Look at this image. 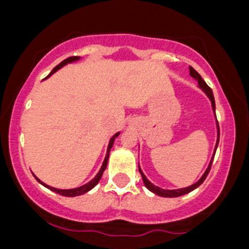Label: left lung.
<instances>
[{
  "label": "left lung",
  "mask_w": 249,
  "mask_h": 249,
  "mask_svg": "<svg viewBox=\"0 0 249 249\" xmlns=\"http://www.w3.org/2000/svg\"><path fill=\"white\" fill-rule=\"evenodd\" d=\"M190 74H191V77H193V78H195V80L197 81V82H198L199 87H201V89L204 91V93H206L207 96H208V98H210L211 102H212L213 111H214V113H215L214 97H213V92H212V89H210V86H208L206 82H204L203 78H202V77H201V74H199L198 72L196 71L195 68L191 67V66H190ZM217 128H218V138H217V143H215V148L214 149H217V146H218V142H219V126H218V122H217ZM214 153H215V151H214ZM212 162H213V157H212V160H211L210 166H208V168L206 169V172L203 173V176H202L201 179H199L198 182H196L195 184H192V186H190V187H186V188H181V190H163V188H160V187L155 186V184H152L151 182H149L148 179H147L146 176H144L143 173H142V171H141L140 167H138V169H140V173H141V176H142V179H143L144 186H146L147 188H148V190L151 191V192L156 193V195L160 196V197H179V196H183V195H186V193H190L191 191L196 190L197 187H199L202 183H203V181L207 178L208 173H210L211 166H212Z\"/></svg>",
  "instance_id": "obj_1"
}]
</instances>
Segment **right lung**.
I'll return each mask as SVG.
<instances>
[{
  "label": "right lung",
  "instance_id": "obj_1",
  "mask_svg": "<svg viewBox=\"0 0 249 249\" xmlns=\"http://www.w3.org/2000/svg\"><path fill=\"white\" fill-rule=\"evenodd\" d=\"M77 59H80V57H77V56H73V57H68V58H66L65 61H62V62L59 63V65H57L56 67H54L53 70H52V72H51V73L48 74L47 77H50L51 74H52V73H54V72H56L57 70H59V68H61V67H63V66H65V65H67V63L74 62V61H77ZM118 135H120V133H116V135H114L113 137H112L111 140H109L108 148H107V153H106V157H105V160H103L102 167H101V169H100V171H98V173H97V175H96V177H94L93 179H92V181H89V183L83 184V186L78 187V188H73V190H58V188H54V187L47 186V184H46V183H43V182H41V181H39V179H38V178H37V177H36V179H37V181H38L39 183H41V184H43V186H45V187H47L48 190L53 191V192L58 193V195H61V196H65V197H76V196H81V195H83V193L89 192V191H91L92 188H93V187L96 186V184H97L98 182H100L101 177H102L103 172H105L106 167H107V162H108V156H109V151H111L112 146H113L114 138L117 137Z\"/></svg>",
  "mask_w": 249,
  "mask_h": 249
}]
</instances>
